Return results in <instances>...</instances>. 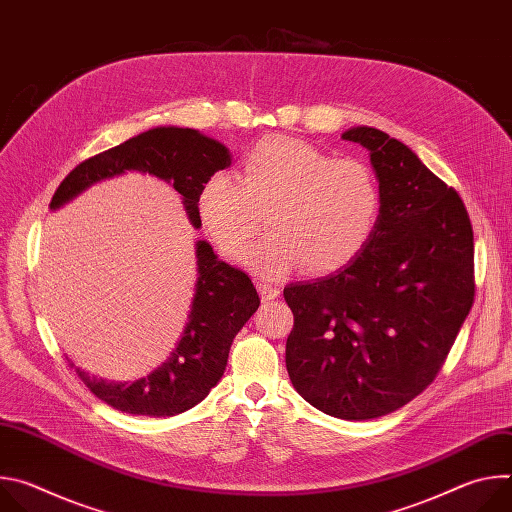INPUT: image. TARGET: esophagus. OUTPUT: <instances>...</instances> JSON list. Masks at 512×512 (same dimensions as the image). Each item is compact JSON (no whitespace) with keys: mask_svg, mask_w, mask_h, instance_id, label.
Segmentation results:
<instances>
[{"mask_svg":"<svg viewBox=\"0 0 512 512\" xmlns=\"http://www.w3.org/2000/svg\"><path fill=\"white\" fill-rule=\"evenodd\" d=\"M257 287H259V294H261L263 302L275 300L279 296V287L277 285H271L267 281H257Z\"/></svg>","mask_w":512,"mask_h":512,"instance_id":"1","label":"esophagus"}]
</instances>
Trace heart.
Masks as SVG:
<instances>
[{"mask_svg":"<svg viewBox=\"0 0 512 512\" xmlns=\"http://www.w3.org/2000/svg\"><path fill=\"white\" fill-rule=\"evenodd\" d=\"M381 206L379 176L369 162L334 158L285 135L257 141L239 180L214 174L198 198L204 227L229 259H241L269 227L249 253V265L267 277L298 265L310 275L346 267L373 239Z\"/></svg>","mask_w":512,"mask_h":512,"instance_id":"heart-1","label":"heart"}]
</instances>
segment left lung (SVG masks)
<instances>
[{
  "label": "left lung",
  "instance_id": "left-lung-1",
  "mask_svg": "<svg viewBox=\"0 0 512 512\" xmlns=\"http://www.w3.org/2000/svg\"><path fill=\"white\" fill-rule=\"evenodd\" d=\"M383 206L373 239L344 269L289 283L285 367L316 409L348 421L397 411L427 389L474 304V233L460 194L399 139L354 127Z\"/></svg>",
  "mask_w": 512,
  "mask_h": 512
}]
</instances>
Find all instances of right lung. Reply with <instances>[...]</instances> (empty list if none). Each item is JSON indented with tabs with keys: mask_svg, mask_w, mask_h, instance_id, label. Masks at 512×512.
<instances>
[{
	"mask_svg": "<svg viewBox=\"0 0 512 512\" xmlns=\"http://www.w3.org/2000/svg\"><path fill=\"white\" fill-rule=\"evenodd\" d=\"M229 166L231 156L225 145L196 129L156 127L81 162L60 182L50 208L62 206L99 180L139 170L172 182L198 229L200 192L214 172ZM196 259L198 279L188 324L162 367L133 383H107L77 369L91 393L113 409L131 415L172 417L200 403L221 381L233 338L261 300L249 275L218 261L206 241L196 243ZM70 367L75 364L70 362Z\"/></svg>",
	"mask_w": 512,
	"mask_h": 512,
	"instance_id": "1",
	"label": "right lung"
}]
</instances>
